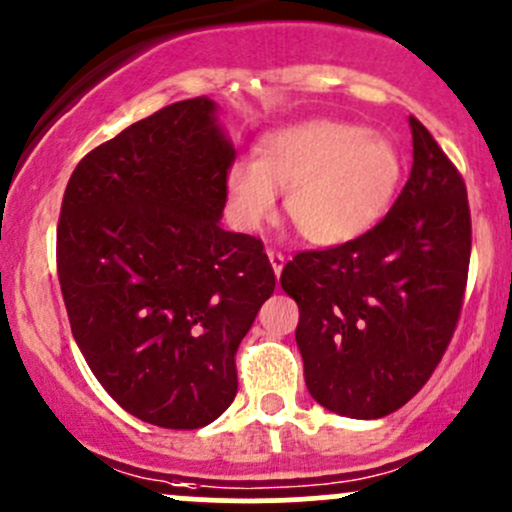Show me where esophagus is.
Returning <instances> with one entry per match:
<instances>
[{"instance_id":"34e87169","label":"esophagus","mask_w":512,"mask_h":512,"mask_svg":"<svg viewBox=\"0 0 512 512\" xmlns=\"http://www.w3.org/2000/svg\"><path fill=\"white\" fill-rule=\"evenodd\" d=\"M268 261H271L273 273H276V276H280V273H283V266H285V256L280 254V251H276V249H268Z\"/></svg>"}]
</instances>
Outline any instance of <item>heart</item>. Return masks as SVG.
<instances>
[{
  "instance_id": "b5f03b06",
  "label": "heart",
  "mask_w": 512,
  "mask_h": 512,
  "mask_svg": "<svg viewBox=\"0 0 512 512\" xmlns=\"http://www.w3.org/2000/svg\"><path fill=\"white\" fill-rule=\"evenodd\" d=\"M403 178V151L386 136L361 124L307 119L268 131L254 161L227 168L224 192L236 227H261L276 212V192H285V214L302 239L339 246L386 217Z\"/></svg>"
}]
</instances>
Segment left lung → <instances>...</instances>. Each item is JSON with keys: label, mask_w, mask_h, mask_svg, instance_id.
Here are the masks:
<instances>
[{"label": "left lung", "mask_w": 512, "mask_h": 512, "mask_svg": "<svg viewBox=\"0 0 512 512\" xmlns=\"http://www.w3.org/2000/svg\"><path fill=\"white\" fill-rule=\"evenodd\" d=\"M412 170L371 232L302 251L280 285L300 307L295 342L322 408L378 420L427 383L452 339L471 256L466 185L415 117Z\"/></svg>", "instance_id": "8db88e82"}]
</instances>
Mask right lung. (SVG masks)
Returning <instances> with one entry per match:
<instances>
[{"mask_svg":"<svg viewBox=\"0 0 512 512\" xmlns=\"http://www.w3.org/2000/svg\"><path fill=\"white\" fill-rule=\"evenodd\" d=\"M232 161L217 102H175L87 153L60 207L75 342L126 412L168 430L232 405L234 354L276 288L261 239L219 224Z\"/></svg>","mask_w":512,"mask_h":512,"instance_id":"1","label":"right lung"}]
</instances>
